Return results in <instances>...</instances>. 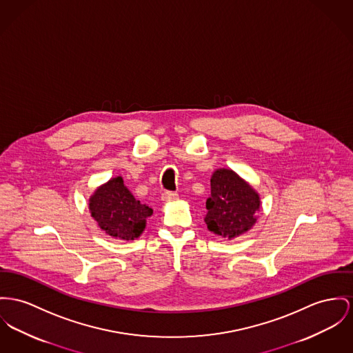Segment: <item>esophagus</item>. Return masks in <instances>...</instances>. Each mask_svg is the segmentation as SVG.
Wrapping results in <instances>:
<instances>
[{"instance_id": "1", "label": "esophagus", "mask_w": 353, "mask_h": 353, "mask_svg": "<svg viewBox=\"0 0 353 353\" xmlns=\"http://www.w3.org/2000/svg\"><path fill=\"white\" fill-rule=\"evenodd\" d=\"M178 199V194L176 192H170V191H165L162 194V201L163 202H174Z\"/></svg>"}]
</instances>
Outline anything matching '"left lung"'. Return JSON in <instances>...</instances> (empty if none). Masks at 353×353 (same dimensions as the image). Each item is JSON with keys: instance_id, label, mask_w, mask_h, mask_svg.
<instances>
[{"instance_id": "left-lung-1", "label": "left lung", "mask_w": 353, "mask_h": 353, "mask_svg": "<svg viewBox=\"0 0 353 353\" xmlns=\"http://www.w3.org/2000/svg\"><path fill=\"white\" fill-rule=\"evenodd\" d=\"M210 186L212 195L206 201L205 216L210 232L233 239L254 226L261 206L254 188L228 168L214 171Z\"/></svg>"}]
</instances>
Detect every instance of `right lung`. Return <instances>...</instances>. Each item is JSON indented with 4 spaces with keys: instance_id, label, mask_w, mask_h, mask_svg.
I'll return each mask as SVG.
<instances>
[{
    "instance_id": "obj_1",
    "label": "right lung",
    "mask_w": 353,
    "mask_h": 353,
    "mask_svg": "<svg viewBox=\"0 0 353 353\" xmlns=\"http://www.w3.org/2000/svg\"><path fill=\"white\" fill-rule=\"evenodd\" d=\"M90 212L99 228L114 238L132 241L143 233L152 209L141 205L124 186L123 178H111L90 198Z\"/></svg>"
}]
</instances>
